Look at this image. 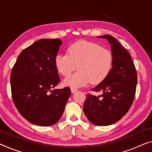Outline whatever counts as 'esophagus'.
<instances>
[{
	"mask_svg": "<svg viewBox=\"0 0 152 152\" xmlns=\"http://www.w3.org/2000/svg\"><path fill=\"white\" fill-rule=\"evenodd\" d=\"M77 91H78V89H76V87H71V91L72 93H75Z\"/></svg>",
	"mask_w": 152,
	"mask_h": 152,
	"instance_id": "34e87169",
	"label": "esophagus"
}]
</instances>
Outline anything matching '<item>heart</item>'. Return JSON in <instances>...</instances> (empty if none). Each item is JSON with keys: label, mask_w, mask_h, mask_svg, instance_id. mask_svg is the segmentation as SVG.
<instances>
[{"label": "heart", "mask_w": 152, "mask_h": 152, "mask_svg": "<svg viewBox=\"0 0 152 152\" xmlns=\"http://www.w3.org/2000/svg\"><path fill=\"white\" fill-rule=\"evenodd\" d=\"M67 53L56 56L55 65L58 72L63 76H68L76 67L79 71L65 79V85L82 87L90 81L94 85L99 84L112 69L111 51L96 43L78 41L70 45Z\"/></svg>", "instance_id": "b5f03b06"}]
</instances>
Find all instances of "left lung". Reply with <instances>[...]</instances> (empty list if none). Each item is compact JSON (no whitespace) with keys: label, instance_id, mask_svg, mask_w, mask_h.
<instances>
[{"label":"left lung","instance_id":"8db88e82","mask_svg":"<svg viewBox=\"0 0 152 152\" xmlns=\"http://www.w3.org/2000/svg\"><path fill=\"white\" fill-rule=\"evenodd\" d=\"M99 37L106 38L111 44L113 67L104 80L91 89L103 94H87L83 110L90 122L102 126L118 121L128 113L135 97L137 72L130 54L114 37Z\"/></svg>","mask_w":152,"mask_h":152}]
</instances>
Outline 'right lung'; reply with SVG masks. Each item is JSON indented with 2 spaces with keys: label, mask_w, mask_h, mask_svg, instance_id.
Here are the masks:
<instances>
[{
  "label": "right lung",
  "mask_w": 152,
  "mask_h": 152,
  "mask_svg": "<svg viewBox=\"0 0 152 152\" xmlns=\"http://www.w3.org/2000/svg\"><path fill=\"white\" fill-rule=\"evenodd\" d=\"M62 41L42 39L23 50L11 73L13 103L33 124L50 126L62 116L71 95L69 87L52 91L61 82L55 57Z\"/></svg>",
  "instance_id": "right-lung-1"
}]
</instances>
